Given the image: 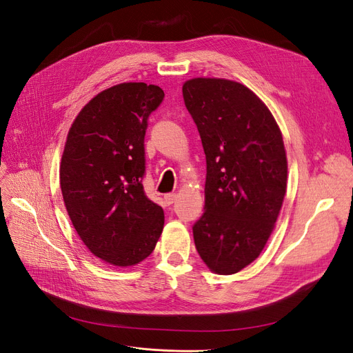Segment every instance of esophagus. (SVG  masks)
Returning <instances> with one entry per match:
<instances>
[{"label":"esophagus","mask_w":353,"mask_h":353,"mask_svg":"<svg viewBox=\"0 0 353 353\" xmlns=\"http://www.w3.org/2000/svg\"><path fill=\"white\" fill-rule=\"evenodd\" d=\"M164 199H165V202L168 205H172V203H174L177 201V194L176 193H167L165 196H164Z\"/></svg>","instance_id":"esophagus-1"}]
</instances>
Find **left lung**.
Masks as SVG:
<instances>
[{
    "label": "left lung",
    "instance_id": "8db88e82",
    "mask_svg": "<svg viewBox=\"0 0 353 353\" xmlns=\"http://www.w3.org/2000/svg\"><path fill=\"white\" fill-rule=\"evenodd\" d=\"M183 99L206 155L194 245L210 270L232 275L262 253L279 216L288 180L282 132L266 104L237 81L192 78Z\"/></svg>",
    "mask_w": 353,
    "mask_h": 353
}]
</instances>
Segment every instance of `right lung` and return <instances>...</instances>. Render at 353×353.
<instances>
[{"label": "right lung", "mask_w": 353, "mask_h": 353, "mask_svg": "<svg viewBox=\"0 0 353 353\" xmlns=\"http://www.w3.org/2000/svg\"><path fill=\"white\" fill-rule=\"evenodd\" d=\"M163 97L145 83L103 90L77 114L65 142L59 181L71 223L91 253L117 268L147 259L163 232V208L142 186L147 121Z\"/></svg>", "instance_id": "1"}]
</instances>
